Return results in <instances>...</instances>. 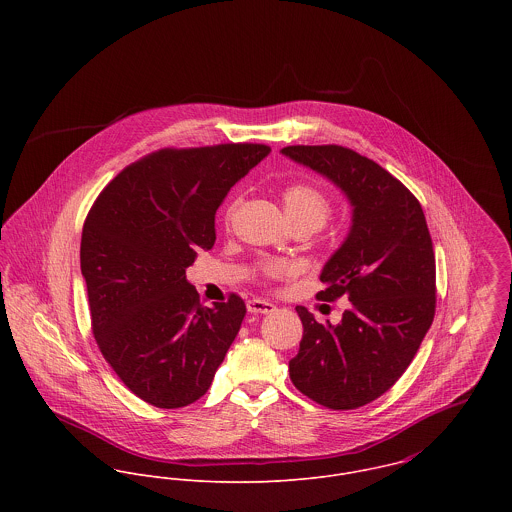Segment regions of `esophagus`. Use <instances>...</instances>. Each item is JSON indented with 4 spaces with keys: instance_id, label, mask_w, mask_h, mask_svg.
<instances>
[{
    "instance_id": "esophagus-1",
    "label": "esophagus",
    "mask_w": 512,
    "mask_h": 512,
    "mask_svg": "<svg viewBox=\"0 0 512 512\" xmlns=\"http://www.w3.org/2000/svg\"><path fill=\"white\" fill-rule=\"evenodd\" d=\"M246 307H248L250 313H260V315H268V313L276 311V305L270 303V301H266V299H250V301L246 303Z\"/></svg>"
}]
</instances>
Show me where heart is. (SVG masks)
Returning a JSON list of instances; mask_svg holds the SVG:
<instances>
[{"label":"heart","mask_w":512,"mask_h":512,"mask_svg":"<svg viewBox=\"0 0 512 512\" xmlns=\"http://www.w3.org/2000/svg\"><path fill=\"white\" fill-rule=\"evenodd\" d=\"M282 203H284V211H286V215H288L292 224H295V222H309V224L321 228L331 215V201L327 199V195L323 191H319L317 187L307 185V183L290 185L282 195ZM236 209H238V201H234L228 207L226 219L232 220ZM290 272H292V268L288 264H272L266 270V276L268 278H282Z\"/></svg>","instance_id":"b5f03b06"}]
</instances>
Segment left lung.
<instances>
[{
  "instance_id": "left-lung-1",
  "label": "left lung",
  "mask_w": 512,
  "mask_h": 512,
  "mask_svg": "<svg viewBox=\"0 0 512 512\" xmlns=\"http://www.w3.org/2000/svg\"><path fill=\"white\" fill-rule=\"evenodd\" d=\"M293 161L333 181L353 207L345 242L327 260L317 297H347L341 323H303L293 386L331 410L382 396L418 353L436 315V256L418 199L386 169L343 146H288Z\"/></svg>"
}]
</instances>
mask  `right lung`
<instances>
[{
	"label": "right lung",
	"mask_w": 512,
	"mask_h": 512,
	"mask_svg": "<svg viewBox=\"0 0 512 512\" xmlns=\"http://www.w3.org/2000/svg\"><path fill=\"white\" fill-rule=\"evenodd\" d=\"M262 144L153 151L118 173L82 226L80 272L92 333L120 380L155 408L199 400L246 315L244 301L201 305L185 270L215 246V213L258 165Z\"/></svg>",
	"instance_id": "right-lung-1"
}]
</instances>
